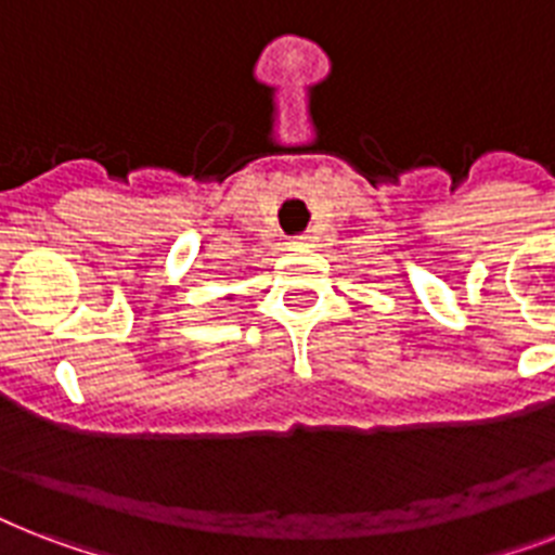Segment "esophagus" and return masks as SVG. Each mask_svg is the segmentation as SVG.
<instances>
[{
    "instance_id": "1",
    "label": "esophagus",
    "mask_w": 555,
    "mask_h": 555,
    "mask_svg": "<svg viewBox=\"0 0 555 555\" xmlns=\"http://www.w3.org/2000/svg\"><path fill=\"white\" fill-rule=\"evenodd\" d=\"M287 247H291V250L308 247V235H296V238H291V242H287Z\"/></svg>"
}]
</instances>
